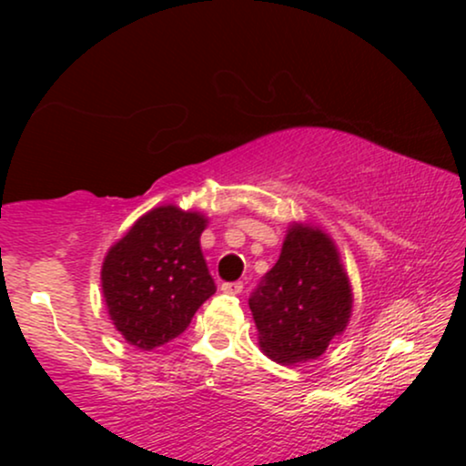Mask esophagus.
I'll return each instance as SVG.
<instances>
[{"instance_id":"obj_1","label":"esophagus","mask_w":466,"mask_h":466,"mask_svg":"<svg viewBox=\"0 0 466 466\" xmlns=\"http://www.w3.org/2000/svg\"><path fill=\"white\" fill-rule=\"evenodd\" d=\"M221 291L223 293H232V296H238V293L243 291V282H240V280H237V282H223Z\"/></svg>"}]
</instances>
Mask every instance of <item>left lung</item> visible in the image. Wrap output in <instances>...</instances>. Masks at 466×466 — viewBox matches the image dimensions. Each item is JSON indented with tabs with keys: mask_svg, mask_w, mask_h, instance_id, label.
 I'll use <instances>...</instances> for the list:
<instances>
[{
	"mask_svg": "<svg viewBox=\"0 0 466 466\" xmlns=\"http://www.w3.org/2000/svg\"><path fill=\"white\" fill-rule=\"evenodd\" d=\"M249 309L265 355L278 363L318 360L344 333L352 311L349 276L329 234L293 223Z\"/></svg>",
	"mask_w": 466,
	"mask_h": 466,
	"instance_id": "8db88e82",
	"label": "left lung"
}]
</instances>
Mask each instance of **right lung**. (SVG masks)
<instances>
[{"label": "right lung", "instance_id": "right-lung-1", "mask_svg": "<svg viewBox=\"0 0 466 466\" xmlns=\"http://www.w3.org/2000/svg\"><path fill=\"white\" fill-rule=\"evenodd\" d=\"M206 218L159 206L106 251L100 280L111 322L131 346L153 350L188 329L215 280L201 254Z\"/></svg>", "mask_w": 466, "mask_h": 466}]
</instances>
